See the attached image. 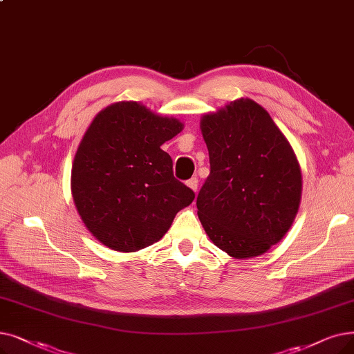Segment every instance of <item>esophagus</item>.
I'll return each instance as SVG.
<instances>
[{
  "label": "esophagus",
  "instance_id": "esophagus-1",
  "mask_svg": "<svg viewBox=\"0 0 354 354\" xmlns=\"http://www.w3.org/2000/svg\"><path fill=\"white\" fill-rule=\"evenodd\" d=\"M187 185L192 189V191H198V178L196 176H192L189 180H187Z\"/></svg>",
  "mask_w": 354,
  "mask_h": 354
}]
</instances>
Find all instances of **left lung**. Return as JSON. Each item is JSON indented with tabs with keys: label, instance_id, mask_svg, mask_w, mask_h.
<instances>
[{
	"label": "left lung",
	"instance_id": "left-lung-1",
	"mask_svg": "<svg viewBox=\"0 0 354 354\" xmlns=\"http://www.w3.org/2000/svg\"><path fill=\"white\" fill-rule=\"evenodd\" d=\"M209 175L196 198L212 243L236 259L263 254L298 212L302 179L295 153L257 102L241 98L201 120Z\"/></svg>",
	"mask_w": 354,
	"mask_h": 354
}]
</instances>
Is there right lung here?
<instances>
[{
    "label": "right lung",
    "instance_id": "add662e5",
    "mask_svg": "<svg viewBox=\"0 0 354 354\" xmlns=\"http://www.w3.org/2000/svg\"><path fill=\"white\" fill-rule=\"evenodd\" d=\"M182 122L122 101L92 121L72 167V195L84 224L106 248L136 252L159 241L195 194L174 176L160 146Z\"/></svg>",
    "mask_w": 354,
    "mask_h": 354
}]
</instances>
